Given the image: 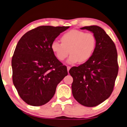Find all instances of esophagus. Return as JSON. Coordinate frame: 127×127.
Returning a JSON list of instances; mask_svg holds the SVG:
<instances>
[{
    "instance_id": "esophagus-1",
    "label": "esophagus",
    "mask_w": 127,
    "mask_h": 127,
    "mask_svg": "<svg viewBox=\"0 0 127 127\" xmlns=\"http://www.w3.org/2000/svg\"><path fill=\"white\" fill-rule=\"evenodd\" d=\"M67 71H68V72L69 70H70V69L71 68V67L70 66H67Z\"/></svg>"
}]
</instances>
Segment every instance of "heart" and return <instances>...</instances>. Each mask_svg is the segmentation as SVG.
I'll list each match as a JSON object with an SVG mask.
<instances>
[{"label":"heart","instance_id":"b5f03b06","mask_svg":"<svg viewBox=\"0 0 127 127\" xmlns=\"http://www.w3.org/2000/svg\"><path fill=\"white\" fill-rule=\"evenodd\" d=\"M62 43H52L51 49L60 61H64L71 54L70 63L87 61L92 55L96 46V38L92 33L78 30H70L61 37Z\"/></svg>","mask_w":127,"mask_h":127}]
</instances>
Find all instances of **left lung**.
<instances>
[{"instance_id": "left-lung-1", "label": "left lung", "mask_w": 127, "mask_h": 127, "mask_svg": "<svg viewBox=\"0 0 127 127\" xmlns=\"http://www.w3.org/2000/svg\"><path fill=\"white\" fill-rule=\"evenodd\" d=\"M81 29L94 33L96 46L87 62L69 71L73 78L72 93L81 104L94 107L108 99L113 92L119 71L117 52L112 39L101 27L92 25Z\"/></svg>"}]
</instances>
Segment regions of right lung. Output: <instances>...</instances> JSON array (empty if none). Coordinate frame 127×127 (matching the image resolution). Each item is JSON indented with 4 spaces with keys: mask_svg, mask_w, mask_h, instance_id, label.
<instances>
[{
    "mask_svg": "<svg viewBox=\"0 0 127 127\" xmlns=\"http://www.w3.org/2000/svg\"><path fill=\"white\" fill-rule=\"evenodd\" d=\"M69 27L39 26L18 41L11 60L13 82L20 97L39 106L53 97L57 85L67 75V67L55 56L52 43Z\"/></svg>",
    "mask_w": 127,
    "mask_h": 127,
    "instance_id": "1",
    "label": "right lung"
}]
</instances>
